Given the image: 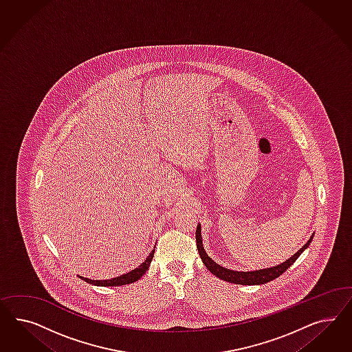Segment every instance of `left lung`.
I'll list each match as a JSON object with an SVG mask.
<instances>
[{
	"instance_id": "1",
	"label": "left lung",
	"mask_w": 352,
	"mask_h": 352,
	"mask_svg": "<svg viewBox=\"0 0 352 352\" xmlns=\"http://www.w3.org/2000/svg\"><path fill=\"white\" fill-rule=\"evenodd\" d=\"M314 234H311L309 241L302 246L294 256L288 258L285 262H283L277 266L256 270V271H234V270L219 266L217 262H214L213 259L206 254V252L204 249L201 224L200 223L197 224V228H196V243H197V250H199V254H200L204 265L215 276L219 277L224 281L240 284V285H262V284L272 281L274 278L280 276L281 274H284L289 267L298 259V256L309 248L312 239H314Z\"/></svg>"
}]
</instances>
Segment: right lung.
<instances>
[{
	"mask_svg": "<svg viewBox=\"0 0 352 352\" xmlns=\"http://www.w3.org/2000/svg\"><path fill=\"white\" fill-rule=\"evenodd\" d=\"M153 253H155V249L149 253V256L144 259V262L140 263L137 268L131 270L130 272H126V274H124V275H120V276L109 278V280H91V278H87V277H78L82 278V280H85L86 283H89V284H91V285H96V287H121V285L131 284V283L138 281L139 278L147 272L149 265H151V261H152V258H153Z\"/></svg>",
	"mask_w": 352,
	"mask_h": 352,
	"instance_id": "obj_1",
	"label": "right lung"
}]
</instances>
